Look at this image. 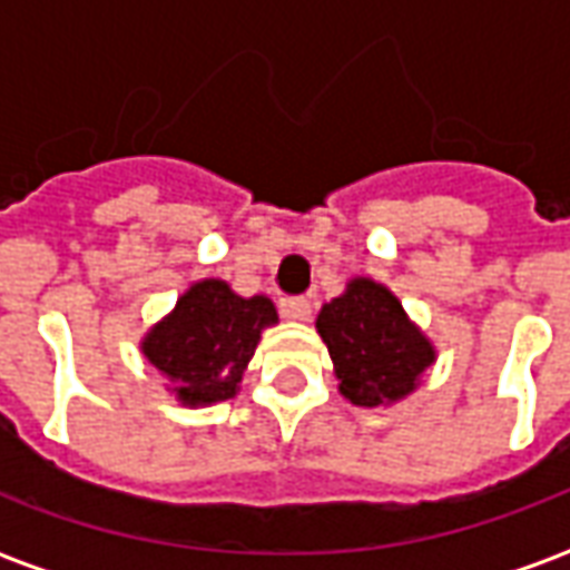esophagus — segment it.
<instances>
[{"instance_id":"34e87169","label":"esophagus","mask_w":570,"mask_h":570,"mask_svg":"<svg viewBox=\"0 0 570 570\" xmlns=\"http://www.w3.org/2000/svg\"><path fill=\"white\" fill-rule=\"evenodd\" d=\"M281 311H284V317H289V321H308L311 302L305 296L284 298V302H281Z\"/></svg>"}]
</instances>
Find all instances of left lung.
Wrapping results in <instances>:
<instances>
[{
	"label": "left lung",
	"mask_w": 570,
	"mask_h": 570,
	"mask_svg": "<svg viewBox=\"0 0 570 570\" xmlns=\"http://www.w3.org/2000/svg\"><path fill=\"white\" fill-rule=\"evenodd\" d=\"M317 333L333 357L338 394L363 409L406 400L436 360L403 302L372 277H351L345 293L323 305Z\"/></svg>",
	"instance_id": "left-lung-1"
}]
</instances>
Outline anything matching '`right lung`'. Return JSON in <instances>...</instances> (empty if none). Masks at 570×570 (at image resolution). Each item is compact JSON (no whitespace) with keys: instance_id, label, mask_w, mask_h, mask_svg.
<instances>
[{"instance_id":"add662e5","label":"right lung","mask_w":570,"mask_h":570,"mask_svg":"<svg viewBox=\"0 0 570 570\" xmlns=\"http://www.w3.org/2000/svg\"><path fill=\"white\" fill-rule=\"evenodd\" d=\"M274 323L277 308L268 296L244 298L219 277H204L149 326L140 351L183 406H213L240 391L262 333Z\"/></svg>"}]
</instances>
